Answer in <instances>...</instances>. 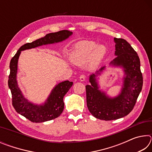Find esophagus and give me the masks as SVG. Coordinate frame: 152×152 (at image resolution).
Returning <instances> with one entry per match:
<instances>
[{
	"instance_id": "1",
	"label": "esophagus",
	"mask_w": 152,
	"mask_h": 152,
	"mask_svg": "<svg viewBox=\"0 0 152 152\" xmlns=\"http://www.w3.org/2000/svg\"><path fill=\"white\" fill-rule=\"evenodd\" d=\"M86 76L85 75H81L80 76V80L81 82H83L86 80Z\"/></svg>"
}]
</instances>
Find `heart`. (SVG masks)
Returning <instances> with one entry per match:
<instances>
[{"instance_id": "b5f03b06", "label": "heart", "mask_w": 152, "mask_h": 152, "mask_svg": "<svg viewBox=\"0 0 152 152\" xmlns=\"http://www.w3.org/2000/svg\"><path fill=\"white\" fill-rule=\"evenodd\" d=\"M107 47L92 41H82L74 46L70 53V60L74 64L80 65L89 61L90 66H96L106 55Z\"/></svg>"}]
</instances>
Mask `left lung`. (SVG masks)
<instances>
[{
    "instance_id": "obj_1",
    "label": "left lung",
    "mask_w": 152,
    "mask_h": 152,
    "mask_svg": "<svg viewBox=\"0 0 152 152\" xmlns=\"http://www.w3.org/2000/svg\"><path fill=\"white\" fill-rule=\"evenodd\" d=\"M115 55L117 56L109 66L123 69V85L120 93L110 97L100 90L98 76L106 69L103 66L89 76L90 85L86 86L87 107L96 119L110 121L127 115L134 107L142 89L143 76L140 70V58L129 43L123 39L114 38Z\"/></svg>"
}]
</instances>
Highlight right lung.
I'll list each match as a JSON object with an SVG mask.
<instances>
[{
	"label": "right lung",
	"mask_w": 152,
	"mask_h": 152,
	"mask_svg": "<svg viewBox=\"0 0 152 152\" xmlns=\"http://www.w3.org/2000/svg\"><path fill=\"white\" fill-rule=\"evenodd\" d=\"M72 35V32L68 30L49 33L45 37L22 45L11 59L9 66L10 74L8 85L12 94V106L19 114L31 122L42 123L54 119L60 116L64 108V96L72 86L73 82L66 80L56 84L54 88L51 90L48 99L42 104H38L30 102L22 93L17 80L18 60L21 51L43 45L61 42L70 37Z\"/></svg>",
	"instance_id": "1"
}]
</instances>
